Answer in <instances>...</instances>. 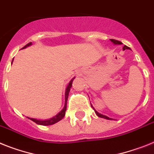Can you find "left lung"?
I'll list each match as a JSON object with an SVG mask.
<instances>
[{"label":"left lung","mask_w":154,"mask_h":154,"mask_svg":"<svg viewBox=\"0 0 154 154\" xmlns=\"http://www.w3.org/2000/svg\"><path fill=\"white\" fill-rule=\"evenodd\" d=\"M110 40L112 41V42H113L114 44H118V45H121V44H122V42H120V41H118V40H116V39H110ZM127 49H128V50H131V48H130V47H127V46H124V47H123V48H122V50H123V51H125V50H127ZM91 106H92V108H93V110H94L95 111V113L97 114V116H99V117H100V118H103V119H111V118H109V117H107V116H103V115H102V114H100V113H99V112H97V111H96V110H95V108L93 107H92V104H91Z\"/></svg>","instance_id":"8db88e82"}]
</instances>
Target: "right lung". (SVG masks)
Wrapping results in <instances>:
<instances>
[{"label": "right lung", "instance_id": "right-lung-1", "mask_svg": "<svg viewBox=\"0 0 154 154\" xmlns=\"http://www.w3.org/2000/svg\"><path fill=\"white\" fill-rule=\"evenodd\" d=\"M32 43V42H29V43H27L26 46H24V47H23V48H26L27 47H29V46H31ZM13 61V60H12ZM75 77H73V79L71 80L70 82L69 83L68 86L66 87V92H65V106L64 107H63V109L61 111V112H59V113L57 114V115H56L54 117H53V118L50 119H46V120H39V119H32V118H27L30 119L31 120H32L33 122H35V123H37V124L38 125H42V126H49V125H52V124H54V123H56V122H57L58 121L62 120V119L64 118L65 116V114H66V105H67V100H68V96H69V91H70V88L71 87H72V84H73V79H74Z\"/></svg>", "mask_w": 154, "mask_h": 154}]
</instances>
